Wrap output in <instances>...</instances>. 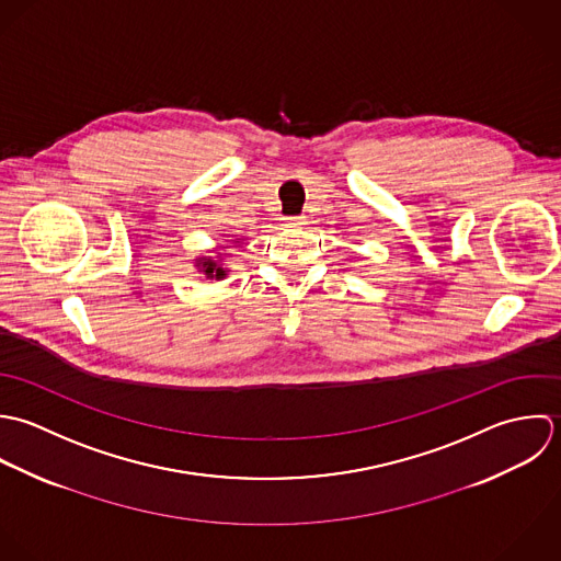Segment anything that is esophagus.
Here are the masks:
<instances>
[{
    "instance_id": "esophagus-1",
    "label": "esophagus",
    "mask_w": 561,
    "mask_h": 561,
    "mask_svg": "<svg viewBox=\"0 0 561 561\" xmlns=\"http://www.w3.org/2000/svg\"><path fill=\"white\" fill-rule=\"evenodd\" d=\"M284 225L286 227H301V225H306V217H288V219H284Z\"/></svg>"
}]
</instances>
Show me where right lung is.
<instances>
[{"label": "right lung", "mask_w": 561, "mask_h": 561, "mask_svg": "<svg viewBox=\"0 0 561 561\" xmlns=\"http://www.w3.org/2000/svg\"><path fill=\"white\" fill-rule=\"evenodd\" d=\"M240 242V238H236L233 240V244H238ZM219 249L225 251V247L219 244ZM227 257V253H215V257L213 255H199V257H195V268H197V273H202V275H206V279H225L227 277V273H229V268L225 266V260Z\"/></svg>", "instance_id": "obj_1"}]
</instances>
